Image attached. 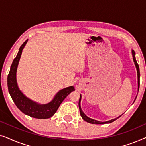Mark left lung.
I'll use <instances>...</instances> for the list:
<instances>
[{
  "instance_id": "1",
  "label": "left lung",
  "mask_w": 146,
  "mask_h": 146,
  "mask_svg": "<svg viewBox=\"0 0 146 146\" xmlns=\"http://www.w3.org/2000/svg\"><path fill=\"white\" fill-rule=\"evenodd\" d=\"M132 56H133V62H134V64H135V67H136V69H137V84H138V90H139V78H140V73H139V66L137 64V61L136 60H135V52L133 50H132ZM81 95L80 96V100H79V103H78V105H79V109H80V115L82 117V119L84 120L87 121V122L88 123H93V124H104V123H111L113 122V121H114L115 120H116L117 118H119V117L121 116V115H119V117H116V118L115 119H111V120L110 121H97V120H95V119H91L88 117V116H86L84 114V113L83 112L82 110L81 109V106H80V102H81Z\"/></svg>"
}]
</instances>
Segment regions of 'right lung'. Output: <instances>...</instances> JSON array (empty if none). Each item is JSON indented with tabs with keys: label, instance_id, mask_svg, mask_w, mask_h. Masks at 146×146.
I'll use <instances>...</instances> for the list:
<instances>
[{
	"label": "right lung",
	"instance_id": "obj_1",
	"mask_svg": "<svg viewBox=\"0 0 146 146\" xmlns=\"http://www.w3.org/2000/svg\"><path fill=\"white\" fill-rule=\"evenodd\" d=\"M28 41L27 40L20 47L17 57L14 59L8 75L7 84L10 95L17 107L25 114L38 119H47L51 117L56 112L60 104L65 98L74 91V88L69 86L60 90L50 102L40 104L28 98L23 94L18 87L17 82V70L21 58L22 52Z\"/></svg>",
	"mask_w": 146,
	"mask_h": 146
}]
</instances>
